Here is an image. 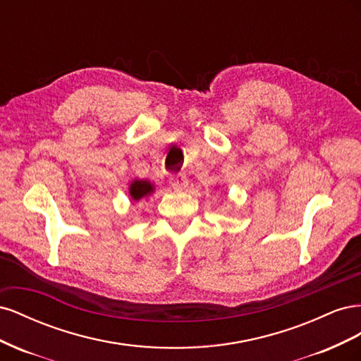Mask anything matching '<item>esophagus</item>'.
I'll use <instances>...</instances> for the list:
<instances>
[{"instance_id": "1", "label": "esophagus", "mask_w": 361, "mask_h": 361, "mask_svg": "<svg viewBox=\"0 0 361 361\" xmlns=\"http://www.w3.org/2000/svg\"><path fill=\"white\" fill-rule=\"evenodd\" d=\"M169 183L173 190H183V188H187L188 179L183 173H178V174H173V176H170Z\"/></svg>"}]
</instances>
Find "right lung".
Instances as JSON below:
<instances>
[{
    "label": "right lung",
    "instance_id": "1",
    "mask_svg": "<svg viewBox=\"0 0 361 361\" xmlns=\"http://www.w3.org/2000/svg\"><path fill=\"white\" fill-rule=\"evenodd\" d=\"M152 192H154V185H152L149 180L135 179L129 185V195L130 199L135 202L147 197V195H150Z\"/></svg>",
    "mask_w": 361,
    "mask_h": 361
}]
</instances>
